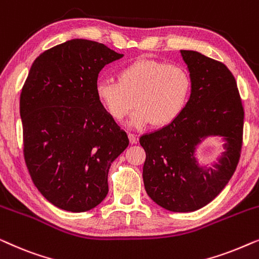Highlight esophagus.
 <instances>
[{
	"label": "esophagus",
	"instance_id": "esophagus-1",
	"mask_svg": "<svg viewBox=\"0 0 259 259\" xmlns=\"http://www.w3.org/2000/svg\"><path fill=\"white\" fill-rule=\"evenodd\" d=\"M128 138H130V143L131 144H137L138 143V137L134 133H128Z\"/></svg>",
	"mask_w": 259,
	"mask_h": 259
}]
</instances>
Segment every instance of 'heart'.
<instances>
[{
  "label": "heart",
  "mask_w": 259,
  "mask_h": 259,
  "mask_svg": "<svg viewBox=\"0 0 259 259\" xmlns=\"http://www.w3.org/2000/svg\"><path fill=\"white\" fill-rule=\"evenodd\" d=\"M192 81L179 65L151 59H139L119 70V81L100 75L94 93L106 113L121 120L134 104L128 125L141 128L153 122L165 126L184 111L190 99Z\"/></svg>",
  "instance_id": "obj_1"
}]
</instances>
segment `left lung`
I'll list each match as a JSON object with an SVG mask.
<instances>
[{
    "mask_svg": "<svg viewBox=\"0 0 259 259\" xmlns=\"http://www.w3.org/2000/svg\"><path fill=\"white\" fill-rule=\"evenodd\" d=\"M192 88L184 111L171 123L140 137L146 152L145 190L159 206L192 212L214 199L238 165L244 108L235 76L224 63L194 51H180ZM207 136H222L226 151L217 163L200 166L196 146Z\"/></svg>",
    "mask_w": 259,
    "mask_h": 259,
    "instance_id": "1",
    "label": "left lung"
}]
</instances>
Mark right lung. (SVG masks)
<instances>
[{
	"label": "right lung",
	"mask_w": 259,
	"mask_h": 259,
	"mask_svg": "<svg viewBox=\"0 0 259 259\" xmlns=\"http://www.w3.org/2000/svg\"><path fill=\"white\" fill-rule=\"evenodd\" d=\"M105 45L74 38L38 55L20 97L23 154L33 183L62 210L84 212L108 193L111 164L128 137L94 93L106 65L121 59Z\"/></svg>",
	"instance_id": "add662e5"
}]
</instances>
